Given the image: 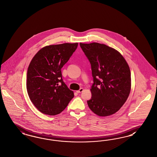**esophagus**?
<instances>
[{"instance_id": "34e87169", "label": "esophagus", "mask_w": 157, "mask_h": 157, "mask_svg": "<svg viewBox=\"0 0 157 157\" xmlns=\"http://www.w3.org/2000/svg\"><path fill=\"white\" fill-rule=\"evenodd\" d=\"M83 90H84V89H83V88H81L79 90H76V92H77V93H78V94H79V93H81V92L83 91Z\"/></svg>"}]
</instances>
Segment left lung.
I'll return each mask as SVG.
<instances>
[{
  "label": "left lung",
  "mask_w": 157,
  "mask_h": 157,
  "mask_svg": "<svg viewBox=\"0 0 157 157\" xmlns=\"http://www.w3.org/2000/svg\"><path fill=\"white\" fill-rule=\"evenodd\" d=\"M91 64L94 82L88 106L96 115L105 117L119 111L131 90V72L124 58L104 44L80 43Z\"/></svg>",
  "instance_id": "left-lung-1"
}]
</instances>
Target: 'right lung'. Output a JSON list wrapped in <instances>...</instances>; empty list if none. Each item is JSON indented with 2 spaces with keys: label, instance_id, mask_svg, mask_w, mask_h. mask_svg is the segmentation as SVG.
I'll return each mask as SVG.
<instances>
[{
  "label": "right lung",
  "instance_id": "obj_1",
  "mask_svg": "<svg viewBox=\"0 0 157 157\" xmlns=\"http://www.w3.org/2000/svg\"><path fill=\"white\" fill-rule=\"evenodd\" d=\"M78 45L75 43L47 45L33 58L27 70L26 88L30 99L40 112L58 114L74 98V92L63 81L61 68Z\"/></svg>",
  "mask_w": 157,
  "mask_h": 157
}]
</instances>
